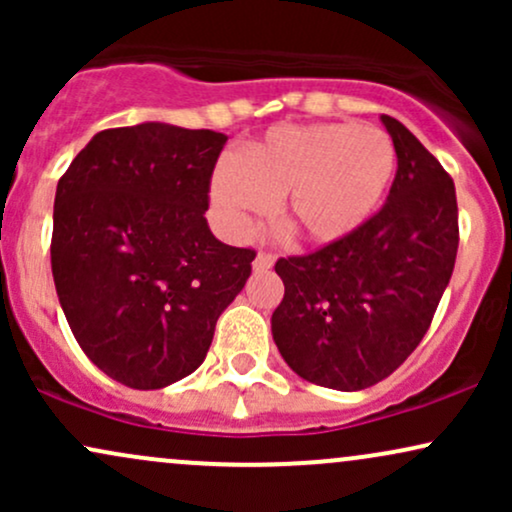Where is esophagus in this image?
I'll return each mask as SVG.
<instances>
[{
    "instance_id": "34e87169",
    "label": "esophagus",
    "mask_w": 512,
    "mask_h": 512,
    "mask_svg": "<svg viewBox=\"0 0 512 512\" xmlns=\"http://www.w3.org/2000/svg\"><path fill=\"white\" fill-rule=\"evenodd\" d=\"M272 267H274V255H272V252H267V250H262L260 255L255 257V262H252V269H255L257 274L269 272Z\"/></svg>"
}]
</instances>
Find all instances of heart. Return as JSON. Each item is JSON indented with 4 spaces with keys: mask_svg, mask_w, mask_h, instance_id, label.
I'll return each mask as SVG.
<instances>
[{
    "mask_svg": "<svg viewBox=\"0 0 512 512\" xmlns=\"http://www.w3.org/2000/svg\"><path fill=\"white\" fill-rule=\"evenodd\" d=\"M395 166V144L378 127H284L245 146L240 166H219L211 195L240 228L267 214L272 199H284L293 236L330 245L378 211Z\"/></svg>",
    "mask_w": 512,
    "mask_h": 512,
    "instance_id": "heart-1",
    "label": "heart"
}]
</instances>
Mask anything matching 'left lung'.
Segmentation results:
<instances>
[{
	"instance_id": "obj_1",
	"label": "left lung",
	"mask_w": 512,
	"mask_h": 512,
	"mask_svg": "<svg viewBox=\"0 0 512 512\" xmlns=\"http://www.w3.org/2000/svg\"><path fill=\"white\" fill-rule=\"evenodd\" d=\"M385 207L349 238L279 257L284 298L272 315L281 356L308 383L356 392L392 375L421 344L455 269V182L395 117Z\"/></svg>"
}]
</instances>
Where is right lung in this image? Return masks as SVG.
Listing matches in <instances>:
<instances>
[{"label": "right lung", "mask_w": 512, "mask_h": 512, "mask_svg": "<svg viewBox=\"0 0 512 512\" xmlns=\"http://www.w3.org/2000/svg\"><path fill=\"white\" fill-rule=\"evenodd\" d=\"M228 137L163 122L103 129L57 182L50 260L76 342L117 383L158 390L202 366L257 252L209 231Z\"/></svg>", "instance_id": "1"}]
</instances>
